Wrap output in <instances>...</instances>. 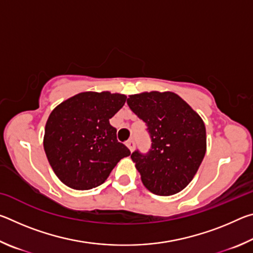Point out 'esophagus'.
Returning a JSON list of instances; mask_svg holds the SVG:
<instances>
[{
    "instance_id": "obj_1",
    "label": "esophagus",
    "mask_w": 253,
    "mask_h": 253,
    "mask_svg": "<svg viewBox=\"0 0 253 253\" xmlns=\"http://www.w3.org/2000/svg\"><path fill=\"white\" fill-rule=\"evenodd\" d=\"M126 146L129 148V151L130 152H132L135 149V142L132 139H130V140H128V142L126 143Z\"/></svg>"
}]
</instances>
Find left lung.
<instances>
[{"mask_svg":"<svg viewBox=\"0 0 253 253\" xmlns=\"http://www.w3.org/2000/svg\"><path fill=\"white\" fill-rule=\"evenodd\" d=\"M146 124L152 145L131 154L144 186L161 196L176 194L193 179L207 151L205 126L198 114L174 92H143L127 99Z\"/></svg>","mask_w":253,"mask_h":253,"instance_id":"obj_1","label":"left lung"}]
</instances>
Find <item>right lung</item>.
<instances>
[{
  "instance_id": "add662e5",
  "label": "right lung",
  "mask_w": 253,
  "mask_h": 253,
  "mask_svg": "<svg viewBox=\"0 0 253 253\" xmlns=\"http://www.w3.org/2000/svg\"><path fill=\"white\" fill-rule=\"evenodd\" d=\"M127 97L108 91L81 92L55 107L45 124L43 146L60 181L84 191L104 183L130 151L117 140L109 119Z\"/></svg>"
}]
</instances>
